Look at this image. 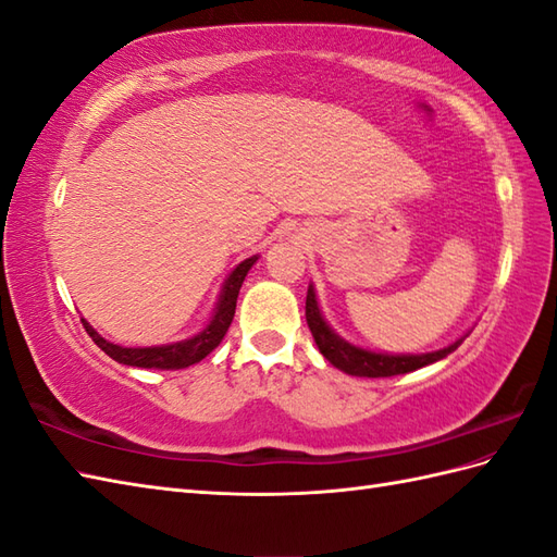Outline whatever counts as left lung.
Segmentation results:
<instances>
[{
  "instance_id": "left-lung-1",
  "label": "left lung",
  "mask_w": 557,
  "mask_h": 557,
  "mask_svg": "<svg viewBox=\"0 0 557 557\" xmlns=\"http://www.w3.org/2000/svg\"><path fill=\"white\" fill-rule=\"evenodd\" d=\"M306 323H309L311 335L323 357L333 363L335 369L359 377H393L423 369V366L441 361L447 354H453L467 337H459L453 345L429 354H381L361 349L357 345H349L347 339H342L335 330L325 323L321 309H318L313 285H309V294H306Z\"/></svg>"
}]
</instances>
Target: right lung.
Segmentation results:
<instances>
[{"instance_id":"right-lung-1","label":"right lung","mask_w":557,"mask_h":557,"mask_svg":"<svg viewBox=\"0 0 557 557\" xmlns=\"http://www.w3.org/2000/svg\"><path fill=\"white\" fill-rule=\"evenodd\" d=\"M256 260L258 256L246 258L232 270V275L224 280L215 313H212L210 323L200 330L198 335L188 339L172 342V345H158V347H120L100 337L96 333V327H92L86 318H81V323L86 327V333L92 337V342H96V345L114 361L126 363V366H138V369H162V371L186 369V366H194L200 359H206L208 354L220 345L222 337L227 335L234 318V309H236V297H239L244 277L248 275V270L253 268Z\"/></svg>"}]
</instances>
